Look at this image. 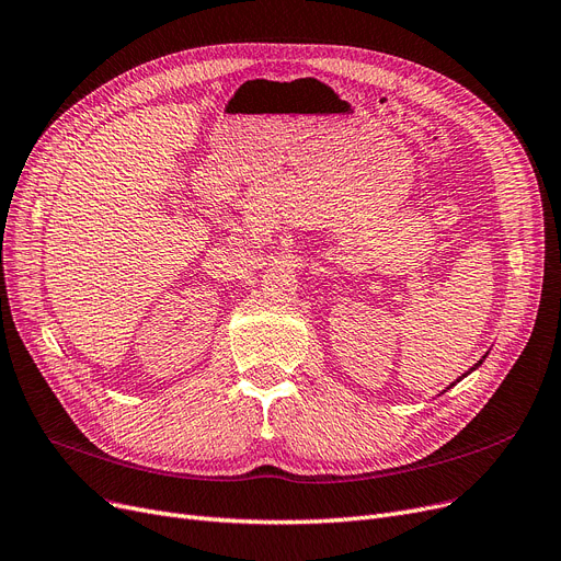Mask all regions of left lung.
Instances as JSON below:
<instances>
[{"mask_svg": "<svg viewBox=\"0 0 561 561\" xmlns=\"http://www.w3.org/2000/svg\"><path fill=\"white\" fill-rule=\"evenodd\" d=\"M481 364H483V358H481V362H479V364H477V366H481ZM477 366H474V368H477ZM474 368H472V370H474ZM465 375H467V373H465Z\"/></svg>", "mask_w": 561, "mask_h": 561, "instance_id": "obj_1", "label": "left lung"}]
</instances>
